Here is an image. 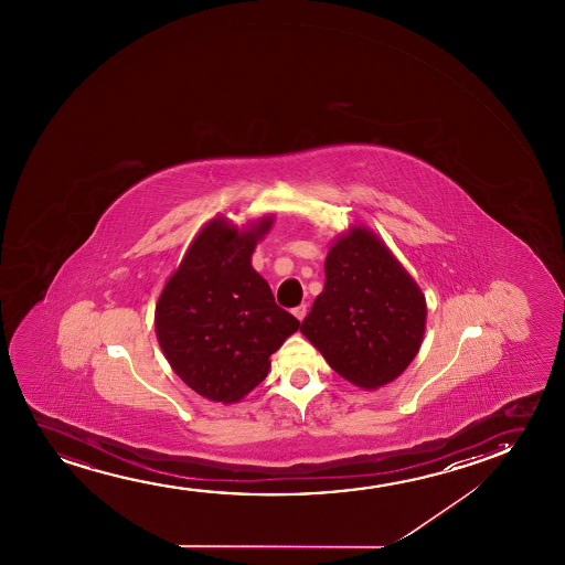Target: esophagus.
I'll return each mask as SVG.
<instances>
[{
  "instance_id": "1",
  "label": "esophagus",
  "mask_w": 565,
  "mask_h": 565,
  "mask_svg": "<svg viewBox=\"0 0 565 565\" xmlns=\"http://www.w3.org/2000/svg\"><path fill=\"white\" fill-rule=\"evenodd\" d=\"M307 312H309V307L307 305H299V307H295L294 315L299 322H302L305 320V317H307Z\"/></svg>"
}]
</instances>
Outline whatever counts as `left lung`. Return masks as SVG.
Here are the masks:
<instances>
[{"mask_svg": "<svg viewBox=\"0 0 565 565\" xmlns=\"http://www.w3.org/2000/svg\"><path fill=\"white\" fill-rule=\"evenodd\" d=\"M301 332L333 371L363 390L394 382L425 338L426 299L386 243L364 225L338 235Z\"/></svg>", "mask_w": 565, "mask_h": 565, "instance_id": "1", "label": "left lung"}]
</instances>
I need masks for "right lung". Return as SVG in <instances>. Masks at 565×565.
<instances>
[{
  "instance_id": "add662e5",
  "label": "right lung",
  "mask_w": 565,
  "mask_h": 565,
  "mask_svg": "<svg viewBox=\"0 0 565 565\" xmlns=\"http://www.w3.org/2000/svg\"><path fill=\"white\" fill-rule=\"evenodd\" d=\"M274 214L245 227L212 217L156 302V338L173 372L210 402L237 403L270 371V355L299 330L279 309L250 256Z\"/></svg>"
}]
</instances>
